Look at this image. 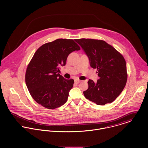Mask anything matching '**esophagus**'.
<instances>
[{"mask_svg":"<svg viewBox=\"0 0 148 148\" xmlns=\"http://www.w3.org/2000/svg\"><path fill=\"white\" fill-rule=\"evenodd\" d=\"M80 82H81V81H80V80H79V79H76V80H75V83H76V84H79V83H80Z\"/></svg>","mask_w":148,"mask_h":148,"instance_id":"obj_1","label":"esophagus"}]
</instances>
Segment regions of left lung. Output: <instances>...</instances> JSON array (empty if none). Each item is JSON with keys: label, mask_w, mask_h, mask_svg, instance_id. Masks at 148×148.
Segmentation results:
<instances>
[{"label": "left lung", "mask_w": 148, "mask_h": 148, "mask_svg": "<svg viewBox=\"0 0 148 148\" xmlns=\"http://www.w3.org/2000/svg\"><path fill=\"white\" fill-rule=\"evenodd\" d=\"M89 59L90 66L97 69L99 79L95 83L89 80L85 98L97 105L111 103L120 95L127 83L126 62L123 56L104 40L76 39Z\"/></svg>", "instance_id": "obj_1"}]
</instances>
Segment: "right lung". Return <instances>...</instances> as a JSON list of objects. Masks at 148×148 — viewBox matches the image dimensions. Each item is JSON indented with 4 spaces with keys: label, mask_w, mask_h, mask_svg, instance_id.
<instances>
[{
    "label": "right lung",
    "mask_w": 148,
    "mask_h": 148,
    "mask_svg": "<svg viewBox=\"0 0 148 148\" xmlns=\"http://www.w3.org/2000/svg\"><path fill=\"white\" fill-rule=\"evenodd\" d=\"M73 39H58L40 47L34 53L25 72V83L32 97L47 109L64 105L74 80L59 74L68 56L80 49Z\"/></svg>",
    "instance_id": "1"
}]
</instances>
